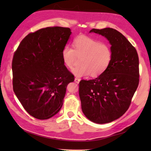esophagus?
Returning a JSON list of instances; mask_svg holds the SVG:
<instances>
[{"label":"esophagus","mask_w":151,"mask_h":151,"mask_svg":"<svg viewBox=\"0 0 151 151\" xmlns=\"http://www.w3.org/2000/svg\"><path fill=\"white\" fill-rule=\"evenodd\" d=\"M80 81H81V79H80V78H76V77L75 78V82L76 83V84H78Z\"/></svg>","instance_id":"1"}]
</instances>
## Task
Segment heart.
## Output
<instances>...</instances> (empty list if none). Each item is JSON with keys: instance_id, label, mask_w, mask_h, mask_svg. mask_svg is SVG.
Masks as SVG:
<instances>
[{"instance_id": "b5f03b06", "label": "heart", "mask_w": 151, "mask_h": 151, "mask_svg": "<svg viewBox=\"0 0 151 151\" xmlns=\"http://www.w3.org/2000/svg\"><path fill=\"white\" fill-rule=\"evenodd\" d=\"M73 46L66 45L62 49L64 64L72 68L78 58H81L80 65L73 69L77 77L90 75L92 77L102 75L110 65L112 59V50L108 44L101 43L88 36H79L73 41Z\"/></svg>"}]
</instances>
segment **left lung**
<instances>
[{"label":"left lung","mask_w":151,"mask_h":151,"mask_svg":"<svg viewBox=\"0 0 151 151\" xmlns=\"http://www.w3.org/2000/svg\"><path fill=\"white\" fill-rule=\"evenodd\" d=\"M111 44L110 65L97 78L79 82L83 113L95 123L104 124L121 117L129 109L139 82V58L129 40L111 28H93Z\"/></svg>","instance_id":"1"}]
</instances>
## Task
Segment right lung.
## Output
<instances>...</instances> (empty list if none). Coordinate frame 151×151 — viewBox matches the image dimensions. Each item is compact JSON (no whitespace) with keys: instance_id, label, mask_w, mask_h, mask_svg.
Instances as JSON below:
<instances>
[{"instance_id":"right-lung-1","label":"right lung","mask_w":151,"mask_h":151,"mask_svg":"<svg viewBox=\"0 0 151 151\" xmlns=\"http://www.w3.org/2000/svg\"><path fill=\"white\" fill-rule=\"evenodd\" d=\"M70 34L69 28H41L28 34L14 52V91L24 110L38 119L60 110L67 86L75 80L62 56Z\"/></svg>"}]
</instances>
